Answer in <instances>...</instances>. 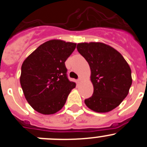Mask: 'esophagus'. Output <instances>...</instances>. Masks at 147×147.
<instances>
[{
	"label": "esophagus",
	"mask_w": 147,
	"mask_h": 147,
	"mask_svg": "<svg viewBox=\"0 0 147 147\" xmlns=\"http://www.w3.org/2000/svg\"><path fill=\"white\" fill-rule=\"evenodd\" d=\"M82 79L81 78H78V83H80V82H82Z\"/></svg>",
	"instance_id": "1"
}]
</instances>
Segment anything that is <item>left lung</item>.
Returning a JSON list of instances; mask_svg holds the SVG:
<instances>
[{
  "label": "left lung",
  "mask_w": 147,
  "mask_h": 147,
  "mask_svg": "<svg viewBox=\"0 0 147 147\" xmlns=\"http://www.w3.org/2000/svg\"><path fill=\"white\" fill-rule=\"evenodd\" d=\"M77 49L89 64L94 88L85 105L98 113L111 111L129 93L132 84L129 64L114 48L101 42L80 43Z\"/></svg>",
  "instance_id": "1"
}]
</instances>
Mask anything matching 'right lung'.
Listing matches in <instances>:
<instances>
[{
	"label": "right lung",
	"instance_id": "1",
	"mask_svg": "<svg viewBox=\"0 0 147 147\" xmlns=\"http://www.w3.org/2000/svg\"><path fill=\"white\" fill-rule=\"evenodd\" d=\"M76 44L52 39L41 45L21 66L20 83L27 102L42 114L62 108L76 84L68 80L65 61Z\"/></svg>",
	"mask_w": 147,
	"mask_h": 147
}]
</instances>
